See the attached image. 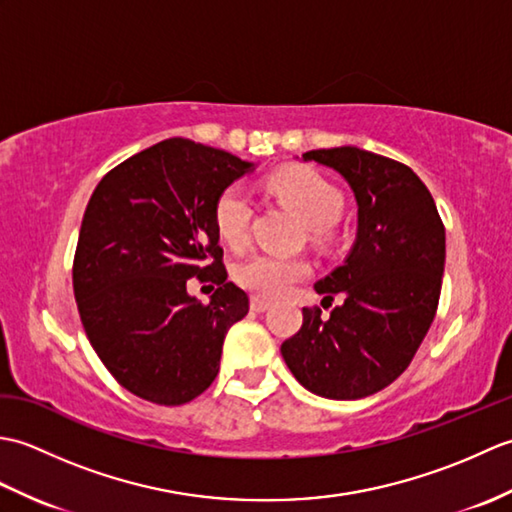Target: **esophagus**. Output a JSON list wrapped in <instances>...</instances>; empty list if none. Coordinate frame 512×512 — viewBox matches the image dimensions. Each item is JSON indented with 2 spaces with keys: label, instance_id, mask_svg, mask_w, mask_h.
<instances>
[{
  "label": "esophagus",
  "instance_id": "esophagus-1",
  "mask_svg": "<svg viewBox=\"0 0 512 512\" xmlns=\"http://www.w3.org/2000/svg\"><path fill=\"white\" fill-rule=\"evenodd\" d=\"M250 310H253V312H266V310H270V303L266 299L253 297V299H250Z\"/></svg>",
  "mask_w": 512,
  "mask_h": 512
}]
</instances>
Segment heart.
Here are the masks:
<instances>
[{"label": "heart", "mask_w": 512, "mask_h": 512, "mask_svg": "<svg viewBox=\"0 0 512 512\" xmlns=\"http://www.w3.org/2000/svg\"><path fill=\"white\" fill-rule=\"evenodd\" d=\"M268 189L275 198L295 213L308 226L314 242H325L330 228L343 213V195L334 184L310 167H286L268 178ZM213 220L220 237L228 246L242 248L248 242L253 200L250 195L231 184L217 195ZM310 262L299 255L255 253L235 266V281L244 290L262 299L284 297L286 292L310 275Z\"/></svg>", "instance_id": "obj_1"}]
</instances>
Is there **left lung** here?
<instances>
[{
  "label": "left lung",
  "instance_id": "obj_1",
  "mask_svg": "<svg viewBox=\"0 0 512 512\" xmlns=\"http://www.w3.org/2000/svg\"><path fill=\"white\" fill-rule=\"evenodd\" d=\"M303 160L332 167L358 204L356 244L345 264L317 281L321 317L303 308L301 330L281 343L299 383L332 400L372 396L405 372L436 317L444 224L429 189L407 165L358 147L312 149Z\"/></svg>",
  "mask_w": 512,
  "mask_h": 512
}]
</instances>
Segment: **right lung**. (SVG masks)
<instances>
[{"label": "right lung", "instance_id": "add662e5", "mask_svg": "<svg viewBox=\"0 0 512 512\" xmlns=\"http://www.w3.org/2000/svg\"><path fill=\"white\" fill-rule=\"evenodd\" d=\"M253 167L228 151L167 138L105 173L85 209L72 264L83 330L127 391L176 407L220 372L224 336L248 314L226 281L213 206ZM195 276L218 288L188 297Z\"/></svg>", "mask_w": 512, "mask_h": 512}]
</instances>
